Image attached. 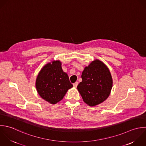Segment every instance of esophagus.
I'll return each mask as SVG.
<instances>
[{"label": "esophagus", "mask_w": 146, "mask_h": 146, "mask_svg": "<svg viewBox=\"0 0 146 146\" xmlns=\"http://www.w3.org/2000/svg\"><path fill=\"white\" fill-rule=\"evenodd\" d=\"M78 84V82H76L74 84H73V86L75 87V88H77Z\"/></svg>", "instance_id": "1"}]
</instances>
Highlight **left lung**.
I'll return each instance as SVG.
<instances>
[{"label": "left lung", "instance_id": "obj_1", "mask_svg": "<svg viewBox=\"0 0 146 146\" xmlns=\"http://www.w3.org/2000/svg\"><path fill=\"white\" fill-rule=\"evenodd\" d=\"M82 79L77 86L83 101L94 106L105 101L110 94L113 79L109 69L99 60L92 61L82 72Z\"/></svg>", "mask_w": 146, "mask_h": 146}]
</instances>
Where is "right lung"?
I'll list each match as a JSON object with an SVG mask.
<instances>
[{"mask_svg":"<svg viewBox=\"0 0 146 146\" xmlns=\"http://www.w3.org/2000/svg\"><path fill=\"white\" fill-rule=\"evenodd\" d=\"M72 87L68 74L62 69L60 61L46 64L38 73L36 81L38 94L51 104L60 101Z\"/></svg>","mask_w":146,"mask_h":146,"instance_id":"obj_1","label":"right lung"}]
</instances>
